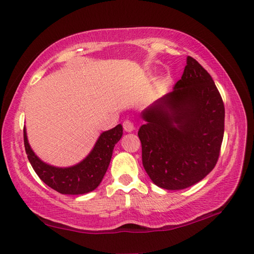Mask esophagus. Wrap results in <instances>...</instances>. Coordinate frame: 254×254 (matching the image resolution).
I'll return each mask as SVG.
<instances>
[{
    "label": "esophagus",
    "instance_id": "obj_1",
    "mask_svg": "<svg viewBox=\"0 0 254 254\" xmlns=\"http://www.w3.org/2000/svg\"><path fill=\"white\" fill-rule=\"evenodd\" d=\"M123 128L126 132H132L134 130V124L130 120H126L123 122Z\"/></svg>",
    "mask_w": 254,
    "mask_h": 254
}]
</instances>
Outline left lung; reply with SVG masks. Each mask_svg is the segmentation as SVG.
<instances>
[{"mask_svg":"<svg viewBox=\"0 0 254 254\" xmlns=\"http://www.w3.org/2000/svg\"><path fill=\"white\" fill-rule=\"evenodd\" d=\"M142 160L150 180L182 190L204 179L216 165L225 107L212 76L192 57L174 90L142 112Z\"/></svg>","mask_w":254,"mask_h":254,"instance_id":"left-lung-1","label":"left lung"}]
</instances>
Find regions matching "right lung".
<instances>
[{"label":"right lung","mask_w":254,"mask_h":254,"mask_svg":"<svg viewBox=\"0 0 254 254\" xmlns=\"http://www.w3.org/2000/svg\"><path fill=\"white\" fill-rule=\"evenodd\" d=\"M123 134L121 124L102 132L94 148L77 165L60 168L44 163L31 149L24 127V144L27 157L38 177L48 187L62 194L78 195L94 191L100 185L109 167L115 145Z\"/></svg>","instance_id":"1"}]
</instances>
